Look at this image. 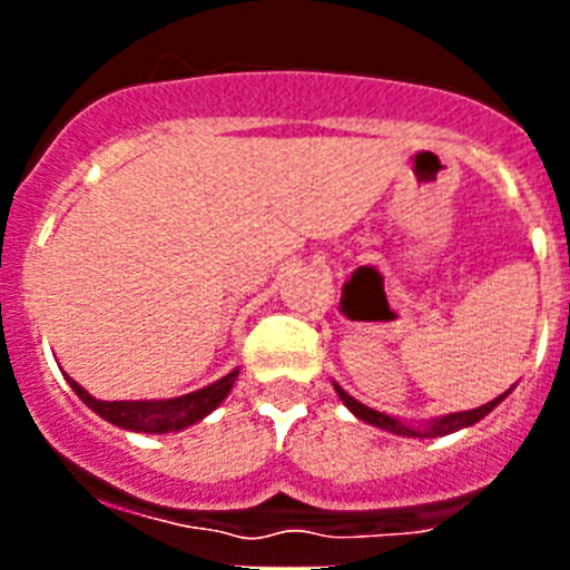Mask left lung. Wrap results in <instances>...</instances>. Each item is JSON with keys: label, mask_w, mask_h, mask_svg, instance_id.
<instances>
[{"label": "left lung", "mask_w": 570, "mask_h": 570, "mask_svg": "<svg viewBox=\"0 0 570 570\" xmlns=\"http://www.w3.org/2000/svg\"><path fill=\"white\" fill-rule=\"evenodd\" d=\"M334 387H336V394H340V400L345 402L351 411H354V416H360V420L371 422V425H376V428H385V431H391V434H402V436H445V434H454V431H460V428H468V425H473V422H480L482 416L491 414L493 407L505 400V394H502V396H497L493 402H488V405L473 407V411H460V414L440 416V420H434L428 428H407V425H402L400 420H394V416L380 414V411H374V407H367V405H362V402H356L354 396H347L340 385H334Z\"/></svg>", "instance_id": "8db88e82"}]
</instances>
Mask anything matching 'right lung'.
Instances as JSON below:
<instances>
[{
    "instance_id": "obj_1",
    "label": "right lung",
    "mask_w": 570,
    "mask_h": 570,
    "mask_svg": "<svg viewBox=\"0 0 570 570\" xmlns=\"http://www.w3.org/2000/svg\"><path fill=\"white\" fill-rule=\"evenodd\" d=\"M236 374L239 371H230L228 376H223L214 385L203 387V391H194V394L176 396V400H142V402H102L94 400V396L85 391L82 385H77L73 380L70 387L77 391L79 400L88 407H94L102 420L114 422L119 428H128V431H145V434H168V431H183V428L194 425L203 416H208L219 402L228 396V391L234 387Z\"/></svg>"
}]
</instances>
